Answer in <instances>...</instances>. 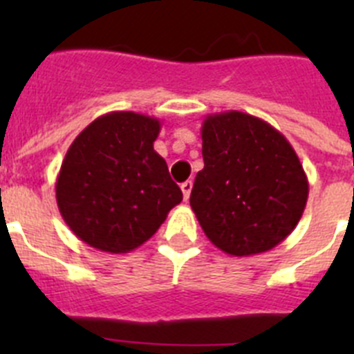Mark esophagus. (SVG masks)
I'll return each mask as SVG.
<instances>
[{"instance_id":"34e87169","label":"esophagus","mask_w":354,"mask_h":354,"mask_svg":"<svg viewBox=\"0 0 354 354\" xmlns=\"http://www.w3.org/2000/svg\"><path fill=\"white\" fill-rule=\"evenodd\" d=\"M180 189H183L184 200L189 198V195H192V189H193V183H192V180H186V183L180 184Z\"/></svg>"}]
</instances>
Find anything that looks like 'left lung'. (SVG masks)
<instances>
[{
	"instance_id": "obj_1",
	"label": "left lung",
	"mask_w": 354,
	"mask_h": 354,
	"mask_svg": "<svg viewBox=\"0 0 354 354\" xmlns=\"http://www.w3.org/2000/svg\"><path fill=\"white\" fill-rule=\"evenodd\" d=\"M202 156L189 204L212 245L248 257L274 248L296 228L308 180L280 131L234 109L209 115Z\"/></svg>"
}]
</instances>
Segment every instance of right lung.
I'll return each mask as SVG.
<instances>
[{
    "label": "right lung",
    "mask_w": 354,
    "mask_h": 354,
    "mask_svg": "<svg viewBox=\"0 0 354 354\" xmlns=\"http://www.w3.org/2000/svg\"><path fill=\"white\" fill-rule=\"evenodd\" d=\"M161 122L111 111L84 127L68 147L56 179L62 218L83 243L127 253L158 232L183 192L154 150Z\"/></svg>",
    "instance_id": "add662e5"
}]
</instances>
